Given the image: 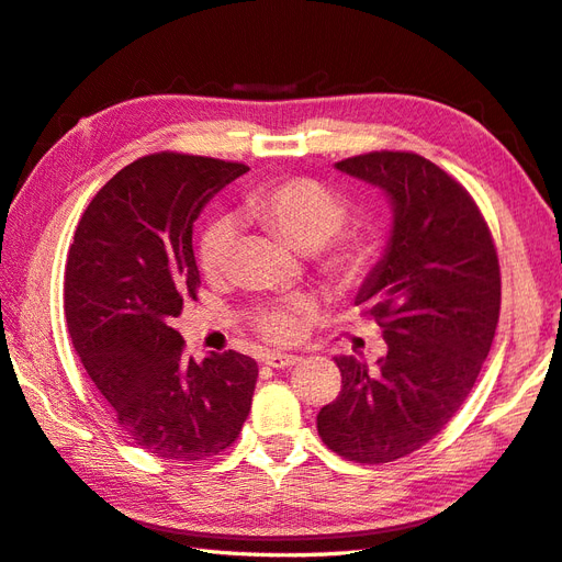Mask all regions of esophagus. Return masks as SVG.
Listing matches in <instances>:
<instances>
[{
  "mask_svg": "<svg viewBox=\"0 0 562 562\" xmlns=\"http://www.w3.org/2000/svg\"><path fill=\"white\" fill-rule=\"evenodd\" d=\"M300 360H302L300 356H290V353H266V356H262V362H266V366L278 368V370L280 368H292Z\"/></svg>",
  "mask_w": 562,
  "mask_h": 562,
  "instance_id": "34e87169",
  "label": "esophagus"
}]
</instances>
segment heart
<instances>
[{"mask_svg": "<svg viewBox=\"0 0 562 562\" xmlns=\"http://www.w3.org/2000/svg\"><path fill=\"white\" fill-rule=\"evenodd\" d=\"M244 214L290 248L312 252L316 270L336 288H358L375 266V240L362 228H340L348 214L344 196L316 180L292 178L260 187L246 196ZM234 248L231 224L216 222L204 231L200 266L209 278H224L231 270ZM310 314V302L266 306L256 316V328L272 344H292Z\"/></svg>", "mask_w": 562, "mask_h": 562, "instance_id": "obj_1", "label": "heart"}]
</instances>
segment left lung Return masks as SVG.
<instances>
[{
  "label": "left lung",
  "instance_id": "1",
  "mask_svg": "<svg viewBox=\"0 0 562 562\" xmlns=\"http://www.w3.org/2000/svg\"><path fill=\"white\" fill-rule=\"evenodd\" d=\"M336 170L380 187L392 204L387 248L356 296L384 334L378 368L338 356V397L316 416L322 441L356 463L419 450L475 384L499 322L494 240L460 182L416 153L375 150Z\"/></svg>",
  "mask_w": 562,
  "mask_h": 562
}]
</instances>
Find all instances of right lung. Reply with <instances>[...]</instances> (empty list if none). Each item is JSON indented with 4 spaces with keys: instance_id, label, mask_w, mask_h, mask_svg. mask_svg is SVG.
<instances>
[{
    "instance_id": "1",
    "label": "right lung",
    "mask_w": 562,
    "mask_h": 562,
    "mask_svg": "<svg viewBox=\"0 0 562 562\" xmlns=\"http://www.w3.org/2000/svg\"><path fill=\"white\" fill-rule=\"evenodd\" d=\"M246 165L156 153L119 170L77 224L63 306L87 375L131 441L165 460H206L248 419L258 362L236 350L202 362L170 326L196 300V216Z\"/></svg>"
}]
</instances>
